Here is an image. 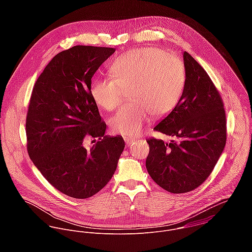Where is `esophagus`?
Wrapping results in <instances>:
<instances>
[{
	"instance_id": "34e87169",
	"label": "esophagus",
	"mask_w": 252,
	"mask_h": 252,
	"mask_svg": "<svg viewBox=\"0 0 252 252\" xmlns=\"http://www.w3.org/2000/svg\"><path fill=\"white\" fill-rule=\"evenodd\" d=\"M124 141H125V143H126V145L127 146H130L131 144H134L135 142H136V140L135 139H132V138H124Z\"/></svg>"
}]
</instances>
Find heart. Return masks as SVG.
<instances>
[{
  "mask_svg": "<svg viewBox=\"0 0 252 252\" xmlns=\"http://www.w3.org/2000/svg\"><path fill=\"white\" fill-rule=\"evenodd\" d=\"M111 76L95 77L90 84L92 100L106 110L122 101L124 90L133 101L113 114L110 129L117 134L137 136L150 115L163 117L177 107L184 87L185 72L180 59L159 48L129 50L109 67Z\"/></svg>",
  "mask_w": 252,
  "mask_h": 252,
  "instance_id": "obj_1",
  "label": "heart"
}]
</instances>
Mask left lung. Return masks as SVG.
Listing matches in <instances>:
<instances>
[{
    "label": "left lung",
    "mask_w": 252,
    "mask_h": 252,
    "mask_svg": "<svg viewBox=\"0 0 252 252\" xmlns=\"http://www.w3.org/2000/svg\"><path fill=\"white\" fill-rule=\"evenodd\" d=\"M183 62L185 81L180 102L154 127L176 141L146 140L149 176L175 194L192 191L207 180L226 144V115L215 84L186 51Z\"/></svg>",
    "instance_id": "left-lung-1"
}]
</instances>
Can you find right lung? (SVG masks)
<instances>
[{
    "label": "right lung",
    "instance_id": "1",
    "mask_svg": "<svg viewBox=\"0 0 252 252\" xmlns=\"http://www.w3.org/2000/svg\"><path fill=\"white\" fill-rule=\"evenodd\" d=\"M111 47L75 45L53 57L35 83L26 119L28 153L46 180L60 192L86 199L112 178L125 147L121 136L105 135L91 78L114 53ZM88 135L99 141L83 146Z\"/></svg>",
    "mask_w": 252,
    "mask_h": 252
}]
</instances>
